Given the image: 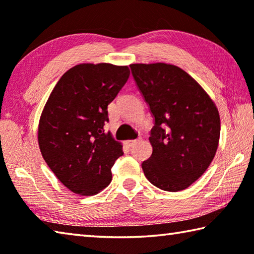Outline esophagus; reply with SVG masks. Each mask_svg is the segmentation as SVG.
<instances>
[{"label":"esophagus","mask_w":254,"mask_h":254,"mask_svg":"<svg viewBox=\"0 0 254 254\" xmlns=\"http://www.w3.org/2000/svg\"><path fill=\"white\" fill-rule=\"evenodd\" d=\"M136 143H137V139H129V140H126V143L125 144H126L128 147H131V146H134Z\"/></svg>","instance_id":"34e87169"}]
</instances>
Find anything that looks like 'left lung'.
Segmentation results:
<instances>
[{
	"label": "left lung",
	"mask_w": 254,
	"mask_h": 254,
	"mask_svg": "<svg viewBox=\"0 0 254 254\" xmlns=\"http://www.w3.org/2000/svg\"><path fill=\"white\" fill-rule=\"evenodd\" d=\"M131 73L153 114V153L143 162L150 183L168 192L188 189L210 166L221 122L214 101L183 69L163 62L132 64Z\"/></svg>",
	"instance_id": "left-lung-1"
}]
</instances>
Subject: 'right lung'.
<instances>
[{"instance_id":"obj_1","label":"right lung","mask_w":254,"mask_h":254,"mask_svg":"<svg viewBox=\"0 0 254 254\" xmlns=\"http://www.w3.org/2000/svg\"><path fill=\"white\" fill-rule=\"evenodd\" d=\"M127 65L81 64L62 75L40 117L42 157L71 192L90 196L110 184L123 145L105 131L108 105L129 78Z\"/></svg>"}]
</instances>
